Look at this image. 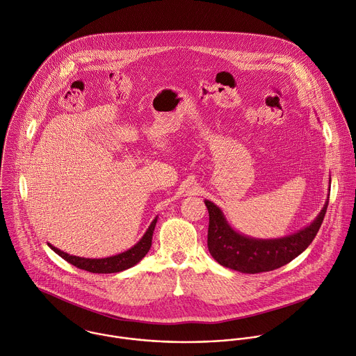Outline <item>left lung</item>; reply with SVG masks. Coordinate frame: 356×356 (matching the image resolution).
<instances>
[{
	"mask_svg": "<svg viewBox=\"0 0 356 356\" xmlns=\"http://www.w3.org/2000/svg\"><path fill=\"white\" fill-rule=\"evenodd\" d=\"M329 195L321 213L309 226L294 234L268 240L238 233L226 220L222 209L205 200L204 202L209 212L208 250L218 264L241 273L255 275L279 269L296 259L314 241L325 219Z\"/></svg>",
	"mask_w": 356,
	"mask_h": 356,
	"instance_id": "left-lung-1",
	"label": "left lung"
}]
</instances>
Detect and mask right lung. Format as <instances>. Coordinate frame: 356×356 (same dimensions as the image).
I'll list each match as a JSON object with an SVG mask.
<instances>
[{
	"mask_svg": "<svg viewBox=\"0 0 356 356\" xmlns=\"http://www.w3.org/2000/svg\"><path fill=\"white\" fill-rule=\"evenodd\" d=\"M156 220H158V216L151 222L149 227L147 229L144 236L140 238V241L134 247L129 248L124 252H120L118 255L108 257V258H98V259L80 258V257L69 255L51 244H48V247L54 252H56L60 258H63L66 262L72 264L73 266H76L79 269H83V270L91 272V273H118V272L126 270V269L137 265L147 255V252L151 248L152 234H154Z\"/></svg>",
	"mask_w": 356,
	"mask_h": 356,
	"instance_id": "right-lung-1",
	"label": "right lung"
}]
</instances>
